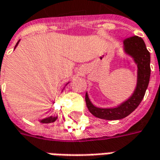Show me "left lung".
<instances>
[{
  "label": "left lung",
  "mask_w": 160,
  "mask_h": 160,
  "mask_svg": "<svg viewBox=\"0 0 160 160\" xmlns=\"http://www.w3.org/2000/svg\"><path fill=\"white\" fill-rule=\"evenodd\" d=\"M125 53L134 59L137 65V84L134 93L120 105L114 108H98L92 104L86 93V103L88 110L94 117L105 120H119L126 118L141 104L146 93L150 80V53L143 39L138 36L128 38L123 41Z\"/></svg>",
  "instance_id": "1"
}]
</instances>
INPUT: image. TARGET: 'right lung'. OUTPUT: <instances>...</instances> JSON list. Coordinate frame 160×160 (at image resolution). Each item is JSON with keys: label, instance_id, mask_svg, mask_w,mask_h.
<instances>
[{"label": "right lung", "instance_id": "add662e5", "mask_svg": "<svg viewBox=\"0 0 160 160\" xmlns=\"http://www.w3.org/2000/svg\"><path fill=\"white\" fill-rule=\"evenodd\" d=\"M19 40L18 41V42L16 43L15 47H14V49H15L16 47L18 46V44H19ZM67 84V85H68ZM66 85V86H67ZM57 119V117H53V116H50V117H49V118H43V119H42V120H40V122H42V123H50V122H54Z\"/></svg>", "mask_w": 160, "mask_h": 160}]
</instances>
